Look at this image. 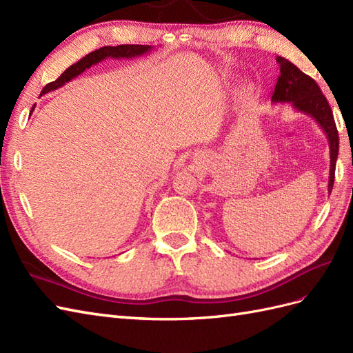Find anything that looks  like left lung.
<instances>
[{"label":"left lung","instance_id":"1","mask_svg":"<svg viewBox=\"0 0 353 353\" xmlns=\"http://www.w3.org/2000/svg\"><path fill=\"white\" fill-rule=\"evenodd\" d=\"M276 63L280 66V77L276 79L275 90L271 95L272 103H290L293 108L311 116L325 132L330 145V176H328V193H331L334 184L336 160L339 154V132L333 117V112L319 90L318 83L303 73L292 61L276 56Z\"/></svg>","mask_w":353,"mask_h":353}]
</instances>
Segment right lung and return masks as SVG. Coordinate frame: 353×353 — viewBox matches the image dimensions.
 Segmentation results:
<instances>
[{
    "label": "right lung",
    "instance_id": "1",
    "mask_svg": "<svg viewBox=\"0 0 353 353\" xmlns=\"http://www.w3.org/2000/svg\"><path fill=\"white\" fill-rule=\"evenodd\" d=\"M152 50H153L152 46H131V44L117 46V47H103V48L95 50V51L90 52V54L82 57L79 61L74 63V65H72L70 68H68L56 81L47 83L44 90H42L41 95H44L50 91H54V90L63 87L66 82L79 77L82 72L90 69L94 65H97V63H100L105 59H109V57L110 59H134V57H140L143 54H147V52H150ZM34 109H35V105L32 108L30 113L34 112Z\"/></svg>",
    "mask_w": 353,
    "mask_h": 353
}]
</instances>
